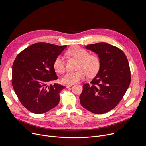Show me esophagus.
I'll return each mask as SVG.
<instances>
[{
    "label": "esophagus",
    "instance_id": "34e87169",
    "mask_svg": "<svg viewBox=\"0 0 146 146\" xmlns=\"http://www.w3.org/2000/svg\"><path fill=\"white\" fill-rule=\"evenodd\" d=\"M72 86H73V84H67V85L66 86V87L67 88H69V87H71Z\"/></svg>",
    "mask_w": 146,
    "mask_h": 146
}]
</instances>
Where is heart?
<instances>
[{"instance_id":"obj_1","label":"heart","mask_w":146,"mask_h":146,"mask_svg":"<svg viewBox=\"0 0 146 146\" xmlns=\"http://www.w3.org/2000/svg\"><path fill=\"white\" fill-rule=\"evenodd\" d=\"M66 54L79 62L76 72H68L62 78V82L66 84H73L84 79L88 75L90 77L95 76L100 67V60L98 56L90 54L89 52L80 46H74L66 51ZM55 71L62 74L66 70L65 62L64 58L59 55L55 58L53 62Z\"/></svg>"}]
</instances>
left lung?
Here are the masks:
<instances>
[{"label":"left lung","instance_id":"1","mask_svg":"<svg viewBox=\"0 0 146 146\" xmlns=\"http://www.w3.org/2000/svg\"><path fill=\"white\" fill-rule=\"evenodd\" d=\"M86 48L98 55L100 67L90 84L82 86L80 103L93 113H106L118 105L129 86L128 60L121 50L108 43L90 44Z\"/></svg>","mask_w":146,"mask_h":146}]
</instances>
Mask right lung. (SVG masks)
<instances>
[{"instance_id": "1", "label": "right lung", "mask_w": 146, "mask_h": 146, "mask_svg": "<svg viewBox=\"0 0 146 146\" xmlns=\"http://www.w3.org/2000/svg\"><path fill=\"white\" fill-rule=\"evenodd\" d=\"M66 47L35 43L15 58L12 69L13 87L20 102L29 111L45 113L59 103V93L66 87L56 83L47 84L58 79L53 62Z\"/></svg>"}]
</instances>
